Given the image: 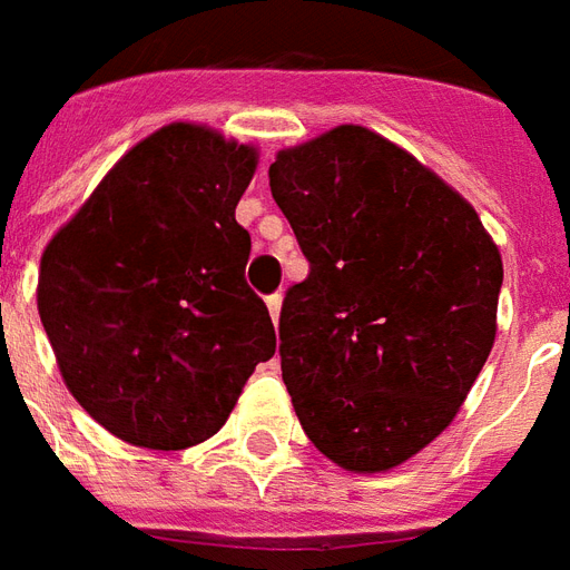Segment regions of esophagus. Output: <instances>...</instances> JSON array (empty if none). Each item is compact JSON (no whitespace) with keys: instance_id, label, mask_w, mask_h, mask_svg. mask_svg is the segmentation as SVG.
<instances>
[{"instance_id":"obj_1","label":"esophagus","mask_w":570,"mask_h":570,"mask_svg":"<svg viewBox=\"0 0 570 570\" xmlns=\"http://www.w3.org/2000/svg\"><path fill=\"white\" fill-rule=\"evenodd\" d=\"M281 302H284V296H281V293H274V296L265 298V305H268V314H272L274 323H277V317H281Z\"/></svg>"}]
</instances>
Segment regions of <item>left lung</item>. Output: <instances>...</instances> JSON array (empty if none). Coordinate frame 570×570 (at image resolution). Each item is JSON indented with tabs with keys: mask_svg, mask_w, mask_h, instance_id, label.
Returning <instances> with one entry per match:
<instances>
[{
	"mask_svg": "<svg viewBox=\"0 0 570 570\" xmlns=\"http://www.w3.org/2000/svg\"><path fill=\"white\" fill-rule=\"evenodd\" d=\"M311 272L281 307V371L323 456L377 474L453 423L495 341L501 253L478 210L365 126L268 168Z\"/></svg>",
	"mask_w": 570,
	"mask_h": 570,
	"instance_id": "obj_1",
	"label": "left lung"
}]
</instances>
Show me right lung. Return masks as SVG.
<instances>
[{
  "mask_svg": "<svg viewBox=\"0 0 570 570\" xmlns=\"http://www.w3.org/2000/svg\"><path fill=\"white\" fill-rule=\"evenodd\" d=\"M256 150L171 124L129 150L41 253L38 317L62 381L111 435L202 444L274 356L235 205Z\"/></svg>",
  "mask_w": 570,
  "mask_h": 570,
  "instance_id": "1",
  "label": "right lung"
}]
</instances>
